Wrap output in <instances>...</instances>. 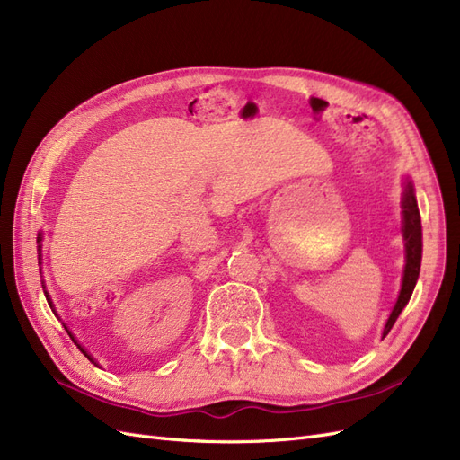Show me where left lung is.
Instances as JSON below:
<instances>
[{
    "instance_id": "8db88e82",
    "label": "left lung",
    "mask_w": 460,
    "mask_h": 460,
    "mask_svg": "<svg viewBox=\"0 0 460 460\" xmlns=\"http://www.w3.org/2000/svg\"><path fill=\"white\" fill-rule=\"evenodd\" d=\"M403 236H405V246H407V263H405V273H403V285L402 292H399V298L395 302V307L392 309L390 319L384 327V334L386 336L390 329L394 327L395 319L402 314V309L407 305L411 294L417 285V279L420 273V260H422V227H420V214L417 199H414L412 185L409 183L403 195Z\"/></svg>"
}]
</instances>
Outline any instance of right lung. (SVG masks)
<instances>
[{"label":"right lung","instance_id":"obj_1","mask_svg":"<svg viewBox=\"0 0 460 460\" xmlns=\"http://www.w3.org/2000/svg\"><path fill=\"white\" fill-rule=\"evenodd\" d=\"M40 241H41V234H38V243H40ZM40 248H41V246H40ZM43 292H46V290H43ZM46 298H48V302H49V307L53 309V304H51V300H49V296H48V292H46ZM66 332H68V331H66ZM68 334H70V332H68ZM70 338H72V334H70ZM72 340H74V338H72ZM74 342H76V340H74ZM76 346L80 348V351H82V353L85 355V358H87V359H90V361H93V359H92V355H90V353H87V351H85V349H84V348H82V346H80L78 342H76Z\"/></svg>","mask_w":460,"mask_h":460}]
</instances>
